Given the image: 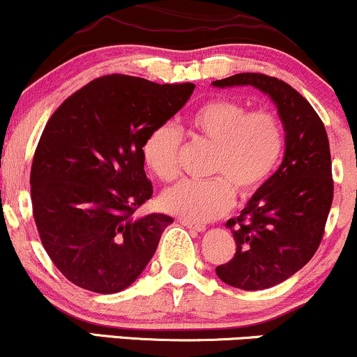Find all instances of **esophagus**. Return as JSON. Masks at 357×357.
<instances>
[{"mask_svg":"<svg viewBox=\"0 0 357 357\" xmlns=\"http://www.w3.org/2000/svg\"><path fill=\"white\" fill-rule=\"evenodd\" d=\"M180 222H182V225H185L187 229L194 230V232H205V230H207V225L204 224H195V222L187 220V219H182Z\"/></svg>","mask_w":357,"mask_h":357,"instance_id":"34e87169","label":"esophagus"}]
</instances>
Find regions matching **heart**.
Segmentation results:
<instances>
[{
  "label": "heart",
  "instance_id": "obj_1",
  "mask_svg": "<svg viewBox=\"0 0 357 357\" xmlns=\"http://www.w3.org/2000/svg\"><path fill=\"white\" fill-rule=\"evenodd\" d=\"M192 140L212 146L204 182L183 180L163 192L167 212L192 222H211L241 199L254 195L274 174L284 152V127L272 112L255 110L230 98H212L188 119ZM182 135L174 125H157L146 133L142 155L162 182H174L180 172Z\"/></svg>",
  "mask_w": 357,
  "mask_h": 357
}]
</instances>
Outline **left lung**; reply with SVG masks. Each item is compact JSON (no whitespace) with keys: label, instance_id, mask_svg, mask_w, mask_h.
<instances>
[{"label":"left lung","instance_id":"left-lung-1","mask_svg":"<svg viewBox=\"0 0 357 357\" xmlns=\"http://www.w3.org/2000/svg\"><path fill=\"white\" fill-rule=\"evenodd\" d=\"M212 85L259 88L278 105L286 130V155L279 170L241 215L227 222L236 254L215 267L229 286L261 291L303 269L319 249L334 195L328 133L311 103L282 79L237 73Z\"/></svg>","mask_w":357,"mask_h":357}]
</instances>
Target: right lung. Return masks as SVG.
<instances>
[{
	"instance_id": "1",
	"label": "right lung",
	"mask_w": 357,
	"mask_h": 357,
	"mask_svg": "<svg viewBox=\"0 0 357 357\" xmlns=\"http://www.w3.org/2000/svg\"><path fill=\"white\" fill-rule=\"evenodd\" d=\"M194 88L105 75L50 116L29 174L33 217L46 254L75 286L120 292L153 257L174 219L135 217L153 194L142 144L185 105Z\"/></svg>"
}]
</instances>
